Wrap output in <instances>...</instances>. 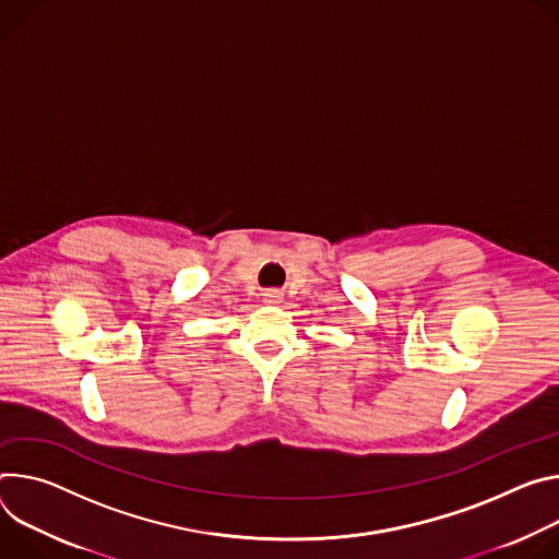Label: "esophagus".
Here are the masks:
<instances>
[{
	"label": "esophagus",
	"mask_w": 559,
	"mask_h": 559,
	"mask_svg": "<svg viewBox=\"0 0 559 559\" xmlns=\"http://www.w3.org/2000/svg\"><path fill=\"white\" fill-rule=\"evenodd\" d=\"M282 297H284L282 290H266V293H264V301H266V304H280Z\"/></svg>",
	"instance_id": "esophagus-1"
}]
</instances>
